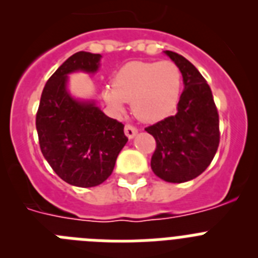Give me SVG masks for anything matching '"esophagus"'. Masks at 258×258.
<instances>
[{
	"label": "esophagus",
	"mask_w": 258,
	"mask_h": 258,
	"mask_svg": "<svg viewBox=\"0 0 258 258\" xmlns=\"http://www.w3.org/2000/svg\"><path fill=\"white\" fill-rule=\"evenodd\" d=\"M124 131H125V134H126V137L129 138V140L134 138V136H136L137 132H138V131H137V127L133 126V125H131V124L125 125Z\"/></svg>",
	"instance_id": "obj_1"
}]
</instances>
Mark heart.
Returning a JSON list of instances; mask_svg holds the SVG:
<instances>
[{
    "label": "heart",
    "instance_id": "1",
    "mask_svg": "<svg viewBox=\"0 0 258 258\" xmlns=\"http://www.w3.org/2000/svg\"><path fill=\"white\" fill-rule=\"evenodd\" d=\"M181 84V70L174 61H132L116 74L112 86H106L104 99L117 112L132 102L137 118L156 122L172 113Z\"/></svg>",
    "mask_w": 258,
    "mask_h": 258
}]
</instances>
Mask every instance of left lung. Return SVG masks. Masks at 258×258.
<instances>
[{"instance_id":"1","label":"left lung","mask_w":258,"mask_h":258,"mask_svg":"<svg viewBox=\"0 0 258 258\" xmlns=\"http://www.w3.org/2000/svg\"><path fill=\"white\" fill-rule=\"evenodd\" d=\"M165 54L178 66L184 89L177 113L145 129L156 141L152 172L170 183L197 178L209 166L220 145L217 107L206 79L197 67L174 51Z\"/></svg>"}]
</instances>
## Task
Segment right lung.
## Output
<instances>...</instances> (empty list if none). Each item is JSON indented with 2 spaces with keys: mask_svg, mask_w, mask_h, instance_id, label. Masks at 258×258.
<instances>
[{
  "mask_svg": "<svg viewBox=\"0 0 258 258\" xmlns=\"http://www.w3.org/2000/svg\"><path fill=\"white\" fill-rule=\"evenodd\" d=\"M99 60L101 54L86 51L70 56L47 80L36 115L41 152L63 181L77 187L103 183L127 142L121 122L67 92V75L94 74Z\"/></svg>",
  "mask_w": 258,
  "mask_h": 258,
  "instance_id": "obj_1",
  "label": "right lung"
}]
</instances>
